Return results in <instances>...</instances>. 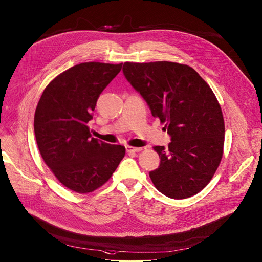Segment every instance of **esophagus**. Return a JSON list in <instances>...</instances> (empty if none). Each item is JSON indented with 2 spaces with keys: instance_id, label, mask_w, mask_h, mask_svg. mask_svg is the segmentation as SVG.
<instances>
[{
  "instance_id": "obj_1",
  "label": "esophagus",
  "mask_w": 262,
  "mask_h": 262,
  "mask_svg": "<svg viewBox=\"0 0 262 262\" xmlns=\"http://www.w3.org/2000/svg\"><path fill=\"white\" fill-rule=\"evenodd\" d=\"M126 147V152L127 153H136V152H140L142 150V147H134V146H125Z\"/></svg>"
}]
</instances>
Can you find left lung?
Returning <instances> with one entry per match:
<instances>
[{"label":"left lung","mask_w":262,"mask_h":262,"mask_svg":"<svg viewBox=\"0 0 262 262\" xmlns=\"http://www.w3.org/2000/svg\"><path fill=\"white\" fill-rule=\"evenodd\" d=\"M123 73L171 136L150 172L165 196L185 199L206 187L217 170L225 141L221 105L210 85L188 65L174 62H125Z\"/></svg>","instance_id":"1"}]
</instances>
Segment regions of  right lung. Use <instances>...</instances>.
<instances>
[{"mask_svg":"<svg viewBox=\"0 0 262 262\" xmlns=\"http://www.w3.org/2000/svg\"><path fill=\"white\" fill-rule=\"evenodd\" d=\"M122 65H75L49 82L37 104L34 132L39 153L60 183L78 194L103 186L125 155L124 146L93 138L88 126L100 93Z\"/></svg>","mask_w":262,"mask_h":262,"instance_id":"obj_1","label":"right lung"}]
</instances>
